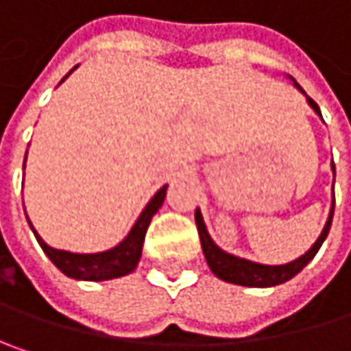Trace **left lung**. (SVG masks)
<instances>
[{
	"label": "left lung",
	"instance_id": "1",
	"mask_svg": "<svg viewBox=\"0 0 351 351\" xmlns=\"http://www.w3.org/2000/svg\"><path fill=\"white\" fill-rule=\"evenodd\" d=\"M293 85L305 95L303 87L291 77ZM307 104L313 107L317 115H321L319 106L311 97H307ZM331 171L335 175V167L331 165ZM333 205H335V199L331 203V211H329V217H327V223L321 232V236L317 238V242L303 256H299L297 260L289 262V264H280V266H268V264H258V262H252V260H245V258H238L234 254H228L223 252L219 245L215 244L205 228V221H203V215L201 211L197 209L195 211V221H197V230H199V238H201V247H203V254H205V260L211 268V272L226 280V282H232V285H242V287H254V289H266V287H276V285H282L287 280H291L293 276H297L319 252L321 244L325 242L327 234H329V228H331V219H333Z\"/></svg>",
	"mask_w": 351,
	"mask_h": 351
}]
</instances>
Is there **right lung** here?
I'll use <instances>...</instances> for the list:
<instances>
[{"label": "right lung", "mask_w": 351, "mask_h": 351, "mask_svg": "<svg viewBox=\"0 0 351 351\" xmlns=\"http://www.w3.org/2000/svg\"><path fill=\"white\" fill-rule=\"evenodd\" d=\"M24 167H26V160H24ZM167 186L169 184H165L148 201V205L140 213L138 221L134 223V228L130 230V234L125 236V240H121L115 247L106 250V252H97V254H75V252L50 247V245L38 236V232L32 228L30 219H28V223H30V228L34 232L40 247L44 250V254L69 278H77V280H109V278H119V276H125V274H130V272L136 270V266L140 262V256H142V245H144V238H146V230H148V226L152 221V215L160 209V205H162V201L167 197Z\"/></svg>", "instance_id": "add662e5"}]
</instances>
